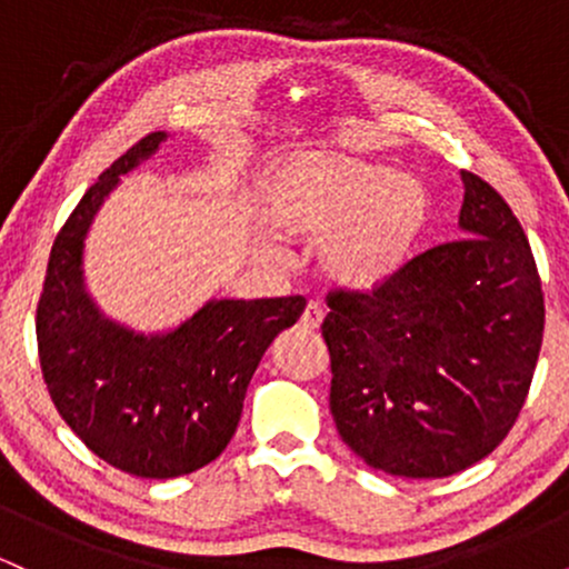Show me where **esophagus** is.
Masks as SVG:
<instances>
[{"label":"esophagus","mask_w":569,"mask_h":569,"mask_svg":"<svg viewBox=\"0 0 569 569\" xmlns=\"http://www.w3.org/2000/svg\"><path fill=\"white\" fill-rule=\"evenodd\" d=\"M323 323V310L318 305H307V310L302 312V318H299V326H302L305 331H318Z\"/></svg>","instance_id":"esophagus-1"}]
</instances>
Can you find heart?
<instances>
[{
    "label": "heart",
    "instance_id": "obj_1",
    "mask_svg": "<svg viewBox=\"0 0 569 569\" xmlns=\"http://www.w3.org/2000/svg\"><path fill=\"white\" fill-rule=\"evenodd\" d=\"M267 232L316 243V267L337 291L388 286L420 243L430 192L420 176L339 152H302L270 168L259 184ZM278 262L276 248H264Z\"/></svg>",
    "mask_w": 569,
    "mask_h": 569
}]
</instances>
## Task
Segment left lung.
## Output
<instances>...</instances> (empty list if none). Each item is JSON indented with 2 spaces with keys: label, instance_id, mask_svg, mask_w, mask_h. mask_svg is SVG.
<instances>
[{
  "label": "left lung",
  "instance_id": "1",
  "mask_svg": "<svg viewBox=\"0 0 569 569\" xmlns=\"http://www.w3.org/2000/svg\"><path fill=\"white\" fill-rule=\"evenodd\" d=\"M462 238L371 293L337 291L323 339L342 441L371 468L443 479L506 439L543 342V291L519 219L462 171Z\"/></svg>",
  "mask_w": 569,
  "mask_h": 569
}]
</instances>
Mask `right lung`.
<instances>
[{
    "mask_svg": "<svg viewBox=\"0 0 569 569\" xmlns=\"http://www.w3.org/2000/svg\"><path fill=\"white\" fill-rule=\"evenodd\" d=\"M171 139L130 147L84 192L50 251L37 307L44 382L90 452L141 479L187 476L224 452L264 350L297 323L305 297L208 299L162 331H136L101 310L84 280V240L120 187Z\"/></svg>",
    "mask_w": 569,
    "mask_h": 569,
    "instance_id": "1",
    "label": "right lung"
}]
</instances>
